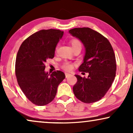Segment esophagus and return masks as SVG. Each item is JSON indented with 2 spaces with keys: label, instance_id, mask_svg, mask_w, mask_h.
<instances>
[{
  "label": "esophagus",
  "instance_id": "obj_1",
  "mask_svg": "<svg viewBox=\"0 0 133 133\" xmlns=\"http://www.w3.org/2000/svg\"><path fill=\"white\" fill-rule=\"evenodd\" d=\"M71 75V74H69V73H65V77H66V78L67 77H70V76Z\"/></svg>",
  "mask_w": 133,
  "mask_h": 133
}]
</instances>
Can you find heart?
Wrapping results in <instances>:
<instances>
[{
	"instance_id": "1",
	"label": "heart",
	"mask_w": 133,
	"mask_h": 133,
	"mask_svg": "<svg viewBox=\"0 0 133 133\" xmlns=\"http://www.w3.org/2000/svg\"><path fill=\"white\" fill-rule=\"evenodd\" d=\"M70 43L71 45L72 48H77V47H79V48H82V44L81 41H80L79 39H72L70 41ZM74 65L72 63H69V62H65L64 64L62 65V68L63 70L66 71H71L72 69H73Z\"/></svg>"
}]
</instances>
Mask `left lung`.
<instances>
[{
	"instance_id": "left-lung-1",
	"label": "left lung",
	"mask_w": 133,
	"mask_h": 133,
	"mask_svg": "<svg viewBox=\"0 0 133 133\" xmlns=\"http://www.w3.org/2000/svg\"><path fill=\"white\" fill-rule=\"evenodd\" d=\"M69 32L84 45L86 52L79 71L89 74L87 78L75 75L77 81L73 87L74 94L82 102H96L106 94L115 78L113 48L106 37L90 28H73Z\"/></svg>"
}]
</instances>
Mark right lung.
<instances>
[{
  "label": "right lung",
  "instance_id": "add662e5",
  "mask_svg": "<svg viewBox=\"0 0 133 133\" xmlns=\"http://www.w3.org/2000/svg\"><path fill=\"white\" fill-rule=\"evenodd\" d=\"M63 31L42 30L25 40L16 56L15 72L17 83L31 102L43 106L53 101L57 87L65 75L56 71L51 75L45 72L46 60L52 59Z\"/></svg>",
  "mask_w": 133,
  "mask_h": 133
}]
</instances>
